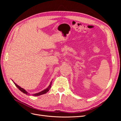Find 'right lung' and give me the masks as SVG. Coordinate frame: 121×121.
<instances>
[{"label":"right lung","mask_w":121,"mask_h":121,"mask_svg":"<svg viewBox=\"0 0 121 121\" xmlns=\"http://www.w3.org/2000/svg\"><path fill=\"white\" fill-rule=\"evenodd\" d=\"M13 83H14V84H15V85L17 87V88L19 89L21 91H22V92H23L24 93H25L26 94H27V95H29V93H28L27 91H26L23 88H21L20 86H19V85H17V84L16 83H14V82H13ZM52 81L50 82L49 85L48 86V87L47 88H46L44 90H43V91H41V92L37 93H35V94H33V96H39V95H42V94H44L47 93L50 90V89L51 88V87H51V85H52Z\"/></svg>","instance_id":"right-lung-1"}]
</instances>
